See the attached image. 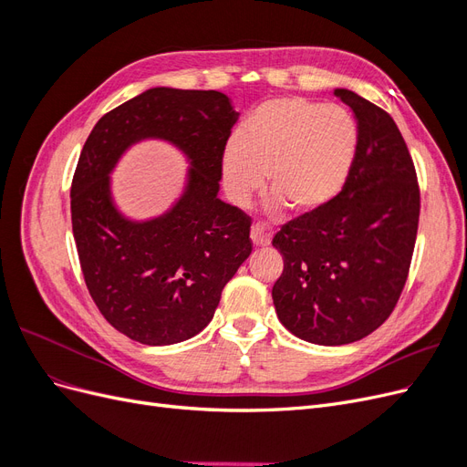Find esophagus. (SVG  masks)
Segmentation results:
<instances>
[{
    "label": "esophagus",
    "instance_id": "esophagus-1",
    "mask_svg": "<svg viewBox=\"0 0 467 467\" xmlns=\"http://www.w3.org/2000/svg\"><path fill=\"white\" fill-rule=\"evenodd\" d=\"M271 237H273V234H271V228H268L266 223L257 222V223L251 225V242H253V245L265 247V245L271 244Z\"/></svg>",
    "mask_w": 467,
    "mask_h": 467
}]
</instances>
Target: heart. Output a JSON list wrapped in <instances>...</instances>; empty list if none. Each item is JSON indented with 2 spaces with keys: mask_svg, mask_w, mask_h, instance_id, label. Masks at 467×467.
Masks as SVG:
<instances>
[{
  "mask_svg": "<svg viewBox=\"0 0 467 467\" xmlns=\"http://www.w3.org/2000/svg\"><path fill=\"white\" fill-rule=\"evenodd\" d=\"M358 130L350 112L302 97H280L251 112L220 158L223 191L247 206L265 185L268 208L309 214L341 192L357 155Z\"/></svg>",
  "mask_w": 467,
  "mask_h": 467,
  "instance_id": "1",
  "label": "heart"
}]
</instances>
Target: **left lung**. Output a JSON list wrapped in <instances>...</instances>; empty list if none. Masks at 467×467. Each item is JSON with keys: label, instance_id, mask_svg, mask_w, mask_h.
Masks as SVG:
<instances>
[{"label": "left lung", "instance_id": "obj_1", "mask_svg": "<svg viewBox=\"0 0 467 467\" xmlns=\"http://www.w3.org/2000/svg\"><path fill=\"white\" fill-rule=\"evenodd\" d=\"M335 95L358 130L345 187L273 239L285 259L273 286L276 316L292 335L323 347L360 341L389 317L411 265L420 208L398 124L355 91Z\"/></svg>", "mask_w": 467, "mask_h": 467}]
</instances>
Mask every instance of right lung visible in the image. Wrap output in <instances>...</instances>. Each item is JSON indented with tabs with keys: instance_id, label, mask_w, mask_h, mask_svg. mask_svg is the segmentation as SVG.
<instances>
[{
	"instance_id": "obj_1",
	"label": "right lung",
	"mask_w": 467,
	"mask_h": 467,
	"mask_svg": "<svg viewBox=\"0 0 467 467\" xmlns=\"http://www.w3.org/2000/svg\"><path fill=\"white\" fill-rule=\"evenodd\" d=\"M237 117L220 91L151 88L107 112L81 150L69 191L81 273L99 312L132 341L163 347L201 333L251 255V218L218 199ZM146 139L177 147L190 169L163 215L134 221L116 206L109 175Z\"/></svg>"
}]
</instances>
